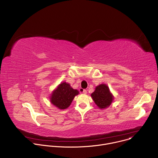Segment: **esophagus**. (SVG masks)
<instances>
[{"mask_svg":"<svg viewBox=\"0 0 158 158\" xmlns=\"http://www.w3.org/2000/svg\"><path fill=\"white\" fill-rule=\"evenodd\" d=\"M82 93H83L84 94H86V93H87V91H86L85 89H83V90H82Z\"/></svg>","mask_w":158,"mask_h":158,"instance_id":"1","label":"esophagus"}]
</instances>
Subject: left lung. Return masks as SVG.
I'll return each mask as SVG.
<instances>
[{
    "instance_id": "8db88e82",
    "label": "left lung",
    "mask_w": 158,
    "mask_h": 158,
    "mask_svg": "<svg viewBox=\"0 0 158 158\" xmlns=\"http://www.w3.org/2000/svg\"><path fill=\"white\" fill-rule=\"evenodd\" d=\"M91 97L96 105L101 109L109 107L113 100V96L106 84H100L97 86L94 92L91 94Z\"/></svg>"
}]
</instances>
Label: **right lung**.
I'll return each mask as SVG.
<instances>
[{
  "instance_id": "1",
  "label": "right lung",
  "mask_w": 158,
  "mask_h": 158,
  "mask_svg": "<svg viewBox=\"0 0 158 158\" xmlns=\"http://www.w3.org/2000/svg\"><path fill=\"white\" fill-rule=\"evenodd\" d=\"M79 94L76 89H73L69 84L63 82L54 91L51 101L52 104L60 109H65L68 107L74 97Z\"/></svg>"
}]
</instances>
